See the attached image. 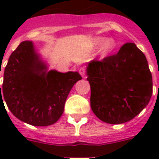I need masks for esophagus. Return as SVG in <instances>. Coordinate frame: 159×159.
Listing matches in <instances>:
<instances>
[{
	"mask_svg": "<svg viewBox=\"0 0 159 159\" xmlns=\"http://www.w3.org/2000/svg\"><path fill=\"white\" fill-rule=\"evenodd\" d=\"M85 72H85L84 68H83V67H81V68L79 69V73L81 74V76H82V77H84Z\"/></svg>",
	"mask_w": 159,
	"mask_h": 159,
	"instance_id": "esophagus-1",
	"label": "esophagus"
}]
</instances>
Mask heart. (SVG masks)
<instances>
[{"label": "heart", "instance_id": "obj_1", "mask_svg": "<svg viewBox=\"0 0 159 159\" xmlns=\"http://www.w3.org/2000/svg\"><path fill=\"white\" fill-rule=\"evenodd\" d=\"M99 54L101 57H106L113 53L116 48V41L112 38H106L103 36H97L91 41L90 48L96 49L99 48Z\"/></svg>", "mask_w": 159, "mask_h": 159}]
</instances>
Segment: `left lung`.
<instances>
[{"mask_svg": "<svg viewBox=\"0 0 159 159\" xmlns=\"http://www.w3.org/2000/svg\"><path fill=\"white\" fill-rule=\"evenodd\" d=\"M91 86V107L103 122L131 120L148 106L153 79L148 61L135 43H125L116 54L86 67Z\"/></svg>", "mask_w": 159, "mask_h": 159, "instance_id": "left-lung-1", "label": "left lung"}]
</instances>
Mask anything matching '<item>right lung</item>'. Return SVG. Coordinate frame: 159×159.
Wrapping results in <instances>:
<instances>
[{"label":"right lung","instance_id":"right-lung-1","mask_svg":"<svg viewBox=\"0 0 159 159\" xmlns=\"http://www.w3.org/2000/svg\"><path fill=\"white\" fill-rule=\"evenodd\" d=\"M81 79L77 72L48 70L33 42L23 41L9 57L0 102L4 104V99L11 113L25 123L51 125L61 117L70 91Z\"/></svg>","mask_w":159,"mask_h":159}]
</instances>
